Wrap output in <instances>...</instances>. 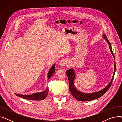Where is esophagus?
<instances>
[{"label": "esophagus", "mask_w": 122, "mask_h": 122, "mask_svg": "<svg viewBox=\"0 0 122 122\" xmlns=\"http://www.w3.org/2000/svg\"><path fill=\"white\" fill-rule=\"evenodd\" d=\"M68 63V60L67 59H63L59 62V64L61 66H65Z\"/></svg>", "instance_id": "34e87169"}]
</instances>
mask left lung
<instances>
[{"instance_id": "1", "label": "left lung", "mask_w": 122, "mask_h": 122, "mask_svg": "<svg viewBox=\"0 0 122 122\" xmlns=\"http://www.w3.org/2000/svg\"><path fill=\"white\" fill-rule=\"evenodd\" d=\"M103 37L104 39L106 40V41H107L108 43L109 44V46L110 49L111 50V52L113 55V56L114 57V53L112 50V47L109 41L108 40L106 36L105 35H103ZM115 71H116V64H114V72L113 74V76L112 79L110 82L109 84L107 86L103 88L102 90L97 92H95L91 93H84L82 92H80L77 90V89L76 88V87L74 86V81L75 79V73L73 69H70L68 70V71L66 72V75L68 76V78L69 80V90L71 92V94L73 97L78 100L81 101H91L93 100L96 99H97L99 97H100L101 96L104 94L108 90L109 88L110 87L111 84L112 83V81H113V79L114 77V75Z\"/></svg>"}]
</instances>
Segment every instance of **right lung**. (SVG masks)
Listing matches in <instances>:
<instances>
[{"instance_id": "add662e5", "label": "right lung", "mask_w": 122, "mask_h": 122, "mask_svg": "<svg viewBox=\"0 0 122 122\" xmlns=\"http://www.w3.org/2000/svg\"><path fill=\"white\" fill-rule=\"evenodd\" d=\"M55 64L53 65V66L51 67V68L50 69L49 72H48V79H50V78L52 76L53 74L55 73ZM49 92V89L47 88L46 90L41 92H37L33 94L30 95H22V94H18L15 93V95L19 97H20L24 99H26L28 100H43L46 98L47 97L48 92Z\"/></svg>"}]
</instances>
